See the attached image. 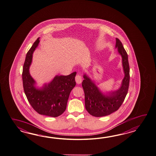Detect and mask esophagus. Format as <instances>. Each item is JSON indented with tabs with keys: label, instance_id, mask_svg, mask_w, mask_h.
Segmentation results:
<instances>
[{
	"label": "esophagus",
	"instance_id": "1",
	"mask_svg": "<svg viewBox=\"0 0 156 156\" xmlns=\"http://www.w3.org/2000/svg\"><path fill=\"white\" fill-rule=\"evenodd\" d=\"M76 81L77 84H80V83H82V76H80L79 74L76 75Z\"/></svg>",
	"mask_w": 156,
	"mask_h": 156
}]
</instances>
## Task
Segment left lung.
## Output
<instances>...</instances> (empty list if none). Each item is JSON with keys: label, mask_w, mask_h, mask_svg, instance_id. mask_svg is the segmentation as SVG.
Masks as SVG:
<instances>
[{"label": "left lung", "mask_w": 156, "mask_h": 156, "mask_svg": "<svg viewBox=\"0 0 156 156\" xmlns=\"http://www.w3.org/2000/svg\"><path fill=\"white\" fill-rule=\"evenodd\" d=\"M116 46L122 57L125 73L121 86L119 90L105 95L96 85L86 74L82 83L85 96V107L90 114L95 117H102L117 111L124 101L128 92L130 81V69L128 57L119 39L116 38Z\"/></svg>", "instance_id": "obj_1"}]
</instances>
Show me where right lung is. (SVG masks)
Segmentation results:
<instances>
[{"mask_svg": "<svg viewBox=\"0 0 156 156\" xmlns=\"http://www.w3.org/2000/svg\"><path fill=\"white\" fill-rule=\"evenodd\" d=\"M40 42L37 38L28 50L24 61L22 80L24 93L29 103L39 114L55 118L65 111L70 93L76 85V72L68 76H56L48 84L41 89L35 87V80L32 78L29 68L32 54Z\"/></svg>", "mask_w": 156, "mask_h": 156, "instance_id": "add662e5", "label": "right lung"}]
</instances>
